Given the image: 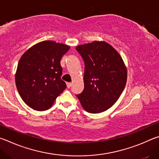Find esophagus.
Segmentation results:
<instances>
[{"mask_svg": "<svg viewBox=\"0 0 159 159\" xmlns=\"http://www.w3.org/2000/svg\"><path fill=\"white\" fill-rule=\"evenodd\" d=\"M67 87L70 88L72 87V83L71 82H67Z\"/></svg>", "mask_w": 159, "mask_h": 159, "instance_id": "34e87169", "label": "esophagus"}]
</instances>
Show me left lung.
<instances>
[{
	"mask_svg": "<svg viewBox=\"0 0 159 159\" xmlns=\"http://www.w3.org/2000/svg\"><path fill=\"white\" fill-rule=\"evenodd\" d=\"M76 50L84 61V84L77 97L89 113H100L117 101L127 81V69L121 55L104 41L78 45Z\"/></svg>",
	"mask_w": 159,
	"mask_h": 159,
	"instance_id": "1",
	"label": "left lung"
}]
</instances>
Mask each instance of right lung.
Instances as JSON below:
<instances>
[{
	"mask_svg": "<svg viewBox=\"0 0 159 159\" xmlns=\"http://www.w3.org/2000/svg\"><path fill=\"white\" fill-rule=\"evenodd\" d=\"M69 49L67 44L46 40L35 44L21 56L15 83L21 98L32 109L48 110L65 90L66 84L61 79V59Z\"/></svg>",
	"mask_w": 159,
	"mask_h": 159,
	"instance_id": "right-lung-1",
	"label": "right lung"
}]
</instances>
